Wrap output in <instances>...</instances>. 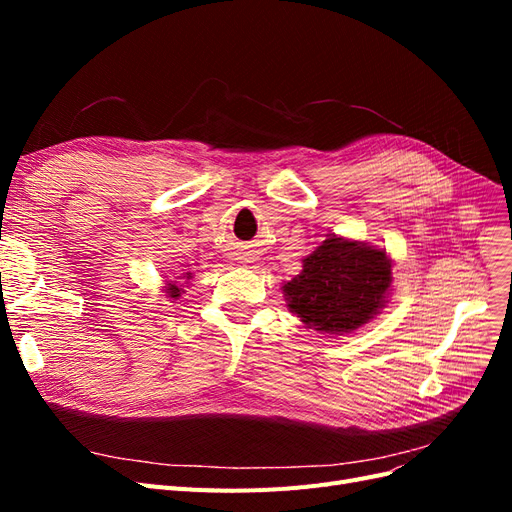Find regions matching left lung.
Wrapping results in <instances>:
<instances>
[{
    "label": "left lung",
    "instance_id": "1",
    "mask_svg": "<svg viewBox=\"0 0 512 512\" xmlns=\"http://www.w3.org/2000/svg\"><path fill=\"white\" fill-rule=\"evenodd\" d=\"M391 282V258L384 250L333 235L303 258V271L284 294L290 312L309 329L342 335L380 312Z\"/></svg>",
    "mask_w": 512,
    "mask_h": 512
}]
</instances>
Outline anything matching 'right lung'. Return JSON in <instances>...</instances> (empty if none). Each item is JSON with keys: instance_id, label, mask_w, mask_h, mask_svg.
<instances>
[{"instance_id": "obj_1", "label": "right lung", "mask_w": 512, "mask_h": 512, "mask_svg": "<svg viewBox=\"0 0 512 512\" xmlns=\"http://www.w3.org/2000/svg\"><path fill=\"white\" fill-rule=\"evenodd\" d=\"M183 277H188V280H190L192 273H185ZM166 292H168V297H170V299H177V297H181V288H179L177 284H168V286H166Z\"/></svg>"}]
</instances>
